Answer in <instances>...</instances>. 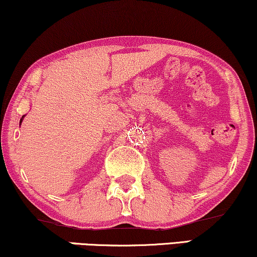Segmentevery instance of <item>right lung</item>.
Masks as SVG:
<instances>
[{
  "label": "right lung",
  "mask_w": 257,
  "mask_h": 257,
  "mask_svg": "<svg viewBox=\"0 0 257 257\" xmlns=\"http://www.w3.org/2000/svg\"><path fill=\"white\" fill-rule=\"evenodd\" d=\"M23 117H24V115H23ZM23 117H22V118H21V120H20V122H22V120H23Z\"/></svg>",
  "instance_id": "1"
}]
</instances>
